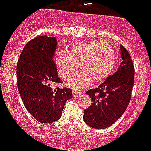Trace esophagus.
<instances>
[{
  "instance_id": "1",
  "label": "esophagus",
  "mask_w": 151,
  "mask_h": 151,
  "mask_svg": "<svg viewBox=\"0 0 151 151\" xmlns=\"http://www.w3.org/2000/svg\"><path fill=\"white\" fill-rule=\"evenodd\" d=\"M82 94V92L79 91H77V90H73V97H78L79 95Z\"/></svg>"
}]
</instances>
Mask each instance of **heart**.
<instances>
[{
    "instance_id": "1",
    "label": "heart",
    "mask_w": 151,
    "mask_h": 151,
    "mask_svg": "<svg viewBox=\"0 0 151 151\" xmlns=\"http://www.w3.org/2000/svg\"><path fill=\"white\" fill-rule=\"evenodd\" d=\"M116 52L110 43L97 40L77 42L70 52L58 51L55 56L56 67L64 80H69L78 69H82L70 81L74 88L86 86L93 81L99 82L107 78L116 65Z\"/></svg>"
}]
</instances>
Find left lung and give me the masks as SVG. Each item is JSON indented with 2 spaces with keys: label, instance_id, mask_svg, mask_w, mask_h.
<instances>
[{
  "label": "left lung",
  "instance_id": "1",
  "mask_svg": "<svg viewBox=\"0 0 151 151\" xmlns=\"http://www.w3.org/2000/svg\"><path fill=\"white\" fill-rule=\"evenodd\" d=\"M122 62L116 72L108 76L97 88L86 94L91 105L84 110L83 120L89 126L103 129L111 126L123 115L129 104L134 83V66L129 52L120 45Z\"/></svg>",
  "mask_w": 151,
  "mask_h": 151
}]
</instances>
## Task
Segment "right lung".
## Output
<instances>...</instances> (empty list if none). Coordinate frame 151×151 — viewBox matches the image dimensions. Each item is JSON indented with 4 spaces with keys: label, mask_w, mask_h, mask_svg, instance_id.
<instances>
[{
    "label": "right lung",
    "mask_w": 151,
    "mask_h": 151,
    "mask_svg": "<svg viewBox=\"0 0 151 151\" xmlns=\"http://www.w3.org/2000/svg\"><path fill=\"white\" fill-rule=\"evenodd\" d=\"M55 37L38 36L29 41L17 64L18 88L25 108L40 123H52L61 116L72 90L55 86L62 83L53 59Z\"/></svg>",
    "instance_id": "right-lung-1"
}]
</instances>
